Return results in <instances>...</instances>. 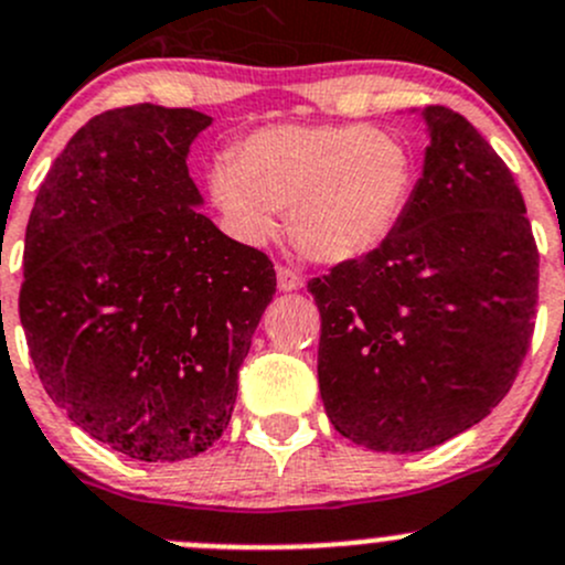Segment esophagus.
Listing matches in <instances>:
<instances>
[{
  "mask_svg": "<svg viewBox=\"0 0 565 565\" xmlns=\"http://www.w3.org/2000/svg\"><path fill=\"white\" fill-rule=\"evenodd\" d=\"M276 278H278V289H281V292H298V289L306 287V278L300 276V273L289 270V267H278Z\"/></svg>",
  "mask_w": 565,
  "mask_h": 565,
  "instance_id": "1",
  "label": "esophagus"
}]
</instances>
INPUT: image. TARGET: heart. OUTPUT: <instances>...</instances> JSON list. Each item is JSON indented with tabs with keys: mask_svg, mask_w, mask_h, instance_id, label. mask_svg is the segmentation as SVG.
Listing matches in <instances>:
<instances>
[{
	"mask_svg": "<svg viewBox=\"0 0 565 565\" xmlns=\"http://www.w3.org/2000/svg\"><path fill=\"white\" fill-rule=\"evenodd\" d=\"M415 185V161L398 136L366 125H267L210 169V196L246 243L289 235L322 265H347L391 241Z\"/></svg>",
	"mask_w": 565,
	"mask_h": 565,
	"instance_id": "b5f03b06",
	"label": "heart"
}]
</instances>
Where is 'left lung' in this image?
Here are the masks:
<instances>
[{
	"mask_svg": "<svg viewBox=\"0 0 565 565\" xmlns=\"http://www.w3.org/2000/svg\"><path fill=\"white\" fill-rule=\"evenodd\" d=\"M420 117L424 172L391 241L309 281L324 413L383 454L426 451L487 418L514 385L539 298L514 174L461 114Z\"/></svg>",
	"mask_w": 565,
	"mask_h": 565,
	"instance_id": "1",
	"label": "left lung"
}]
</instances>
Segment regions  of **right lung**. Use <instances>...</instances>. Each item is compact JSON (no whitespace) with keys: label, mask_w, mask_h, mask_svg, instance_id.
<instances>
[{"label":"right lung","mask_w":565,"mask_h":565,"mask_svg":"<svg viewBox=\"0 0 565 565\" xmlns=\"http://www.w3.org/2000/svg\"><path fill=\"white\" fill-rule=\"evenodd\" d=\"M213 117L152 104L76 130L40 185L19 315L51 402L139 461L207 451L276 295L262 250L226 237L188 174Z\"/></svg>","instance_id":"add662e5"}]
</instances>
